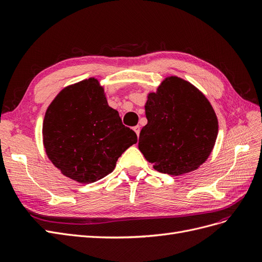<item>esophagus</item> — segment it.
<instances>
[{
	"mask_svg": "<svg viewBox=\"0 0 262 262\" xmlns=\"http://www.w3.org/2000/svg\"><path fill=\"white\" fill-rule=\"evenodd\" d=\"M133 130H134V132L137 133V136L139 137V136H140V125H136V126H133Z\"/></svg>",
	"mask_w": 262,
	"mask_h": 262,
	"instance_id": "34e87169",
	"label": "esophagus"
}]
</instances>
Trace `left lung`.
Returning a JSON list of instances; mask_svg holds the SVG:
<instances>
[{
  "label": "left lung",
  "instance_id": "8db88e82",
  "mask_svg": "<svg viewBox=\"0 0 262 262\" xmlns=\"http://www.w3.org/2000/svg\"><path fill=\"white\" fill-rule=\"evenodd\" d=\"M139 149L154 169L172 176L195 170L215 144L219 122L204 95L177 76L165 78L145 104Z\"/></svg>",
  "mask_w": 262,
  "mask_h": 262
}]
</instances>
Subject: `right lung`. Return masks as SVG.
I'll list each match as a JSON object with an SVG mask.
<instances>
[{
	"label": "right lung",
	"instance_id": "add662e5",
	"mask_svg": "<svg viewBox=\"0 0 262 262\" xmlns=\"http://www.w3.org/2000/svg\"><path fill=\"white\" fill-rule=\"evenodd\" d=\"M43 145L63 175L92 184L112 172L118 158L137 143L136 132L108 106L104 89L89 78L62 90L48 107Z\"/></svg>",
	"mask_w": 262,
	"mask_h": 262
}]
</instances>
